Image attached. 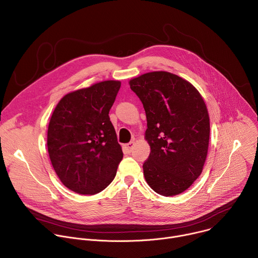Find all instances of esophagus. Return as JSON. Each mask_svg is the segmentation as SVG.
<instances>
[{
	"instance_id": "esophagus-1",
	"label": "esophagus",
	"mask_w": 258,
	"mask_h": 258,
	"mask_svg": "<svg viewBox=\"0 0 258 258\" xmlns=\"http://www.w3.org/2000/svg\"><path fill=\"white\" fill-rule=\"evenodd\" d=\"M134 146H135V142H130L128 144H126V145H125V148H126V150H127V152H128V153H131V152L133 151V149H134Z\"/></svg>"
}]
</instances>
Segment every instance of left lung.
<instances>
[{
	"label": "left lung",
	"mask_w": 258,
	"mask_h": 258,
	"mask_svg": "<svg viewBox=\"0 0 258 258\" xmlns=\"http://www.w3.org/2000/svg\"><path fill=\"white\" fill-rule=\"evenodd\" d=\"M143 103L150 155L144 176L153 191L174 196L202 172L209 144V115L197 89L173 73L153 71L130 81Z\"/></svg>",
	"instance_id": "left-lung-1"
}]
</instances>
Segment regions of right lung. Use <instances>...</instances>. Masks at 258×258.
<instances>
[{"instance_id":"right-lung-1","label":"right lung","mask_w":258,"mask_h":258,"mask_svg":"<svg viewBox=\"0 0 258 258\" xmlns=\"http://www.w3.org/2000/svg\"><path fill=\"white\" fill-rule=\"evenodd\" d=\"M119 81H105L65 95L48 127V152L63 185L82 195L103 191L123 157L109 111Z\"/></svg>"}]
</instances>
